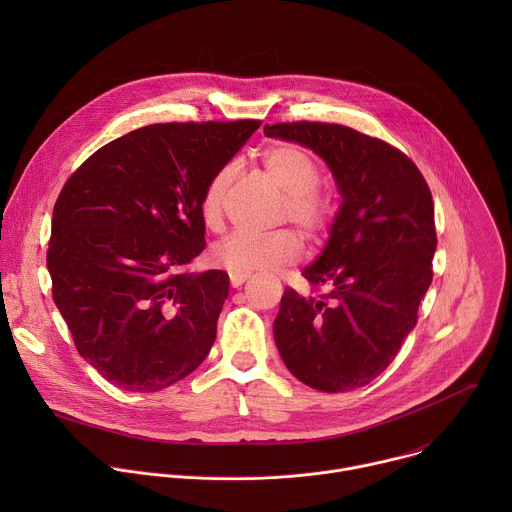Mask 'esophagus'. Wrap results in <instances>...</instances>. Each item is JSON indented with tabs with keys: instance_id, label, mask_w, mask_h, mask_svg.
Returning a JSON list of instances; mask_svg holds the SVG:
<instances>
[{
	"instance_id": "obj_1",
	"label": "esophagus",
	"mask_w": 512,
	"mask_h": 512,
	"mask_svg": "<svg viewBox=\"0 0 512 512\" xmlns=\"http://www.w3.org/2000/svg\"><path fill=\"white\" fill-rule=\"evenodd\" d=\"M249 277H251V273H235V271H231V273H229V279H231V285H233V287L243 285Z\"/></svg>"
}]
</instances>
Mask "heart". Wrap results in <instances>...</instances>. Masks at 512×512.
<instances>
[{
	"mask_svg": "<svg viewBox=\"0 0 512 512\" xmlns=\"http://www.w3.org/2000/svg\"><path fill=\"white\" fill-rule=\"evenodd\" d=\"M263 168L267 176L285 190L279 218L294 223L308 239H320L332 225L334 206L326 194L316 186L320 170L316 160L296 143H279L263 154ZM237 178V164L229 162L218 168L200 200V214L206 227L218 229L223 225L229 190ZM302 255V243L298 235L289 229H277L271 233L235 231L223 241H218L210 257L235 273H251L259 269H273L298 261Z\"/></svg>",
	"mask_w": 512,
	"mask_h": 512,
	"instance_id": "heart-1",
	"label": "heart"
}]
</instances>
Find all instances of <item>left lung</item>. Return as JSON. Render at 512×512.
<instances>
[{
  "mask_svg": "<svg viewBox=\"0 0 512 512\" xmlns=\"http://www.w3.org/2000/svg\"><path fill=\"white\" fill-rule=\"evenodd\" d=\"M298 141L332 170L342 204L326 249L302 275L312 294L287 287L273 336L285 367L324 393L369 385L417 324L437 237L419 168L391 143L322 121L265 125Z\"/></svg>",
  "mask_w": 512,
  "mask_h": 512,
  "instance_id": "1",
  "label": "left lung"
}]
</instances>
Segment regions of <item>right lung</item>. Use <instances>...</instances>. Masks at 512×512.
Returning a JSON list of instances; mask_svg holds the SVG:
<instances>
[{
	"label": "right lung",
	"mask_w": 512,
	"mask_h": 512,
	"mask_svg": "<svg viewBox=\"0 0 512 512\" xmlns=\"http://www.w3.org/2000/svg\"><path fill=\"white\" fill-rule=\"evenodd\" d=\"M259 125H145L62 186L46 253L52 298L79 354L115 387L162 391L210 352L229 275L188 271L206 247L200 200Z\"/></svg>",
	"instance_id": "1"
}]
</instances>
